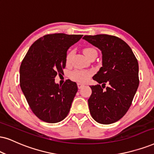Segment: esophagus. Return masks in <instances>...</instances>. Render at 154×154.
I'll list each match as a JSON object with an SVG mask.
<instances>
[{"label": "esophagus", "mask_w": 154, "mask_h": 154, "mask_svg": "<svg viewBox=\"0 0 154 154\" xmlns=\"http://www.w3.org/2000/svg\"><path fill=\"white\" fill-rule=\"evenodd\" d=\"M84 86H85V85H84L83 84H82V83H78V84H77V87H78L79 89L82 88Z\"/></svg>", "instance_id": "esophagus-1"}]
</instances>
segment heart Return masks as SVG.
I'll use <instances>...</instances> for the list:
<instances>
[{
    "mask_svg": "<svg viewBox=\"0 0 154 154\" xmlns=\"http://www.w3.org/2000/svg\"><path fill=\"white\" fill-rule=\"evenodd\" d=\"M84 53H85L86 57H89L91 54L94 53H97V50L94 49L92 48H87L84 50ZM74 54L73 51H69L67 54V56H66V63L67 64H69L71 62V59L72 57V55ZM91 75V72H87L85 70H79V69H77V70L73 71L70 74V78L72 79V80L77 82H86L88 80L89 77H90Z\"/></svg>",
    "mask_w": 154,
    "mask_h": 154,
    "instance_id": "heart-1",
    "label": "heart"
}]
</instances>
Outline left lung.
<instances>
[{
  "mask_svg": "<svg viewBox=\"0 0 154 154\" xmlns=\"http://www.w3.org/2000/svg\"><path fill=\"white\" fill-rule=\"evenodd\" d=\"M83 39L102 54V67L92 77L102 85L90 86L89 112L98 123H114L129 110L139 87L138 61L131 48L117 37L96 35H85ZM106 83L109 85L104 90Z\"/></svg>",
  "mask_w": 154,
  "mask_h": 154,
  "instance_id": "1",
  "label": "left lung"
}]
</instances>
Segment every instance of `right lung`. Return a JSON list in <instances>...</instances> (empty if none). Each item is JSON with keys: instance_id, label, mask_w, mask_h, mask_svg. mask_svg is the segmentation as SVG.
Masks as SVG:
<instances>
[{"instance_id": "add662e5", "label": "right lung", "mask_w": 154, "mask_h": 154, "mask_svg": "<svg viewBox=\"0 0 154 154\" xmlns=\"http://www.w3.org/2000/svg\"><path fill=\"white\" fill-rule=\"evenodd\" d=\"M82 36L46 35L31 45L22 61L20 88L32 112L43 122H61L70 110L78 89L77 84L67 79L61 86L54 78L63 72L67 50Z\"/></svg>"}]
</instances>
